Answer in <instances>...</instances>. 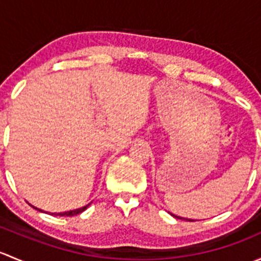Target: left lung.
<instances>
[{
	"label": "left lung",
	"mask_w": 261,
	"mask_h": 261,
	"mask_svg": "<svg viewBox=\"0 0 261 261\" xmlns=\"http://www.w3.org/2000/svg\"><path fill=\"white\" fill-rule=\"evenodd\" d=\"M178 218H181V217H178Z\"/></svg>",
	"instance_id": "left-lung-1"
}]
</instances>
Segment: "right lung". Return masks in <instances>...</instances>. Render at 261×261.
Masks as SVG:
<instances>
[{"mask_svg":"<svg viewBox=\"0 0 261 261\" xmlns=\"http://www.w3.org/2000/svg\"><path fill=\"white\" fill-rule=\"evenodd\" d=\"M91 203L86 204L84 207H81V208H77V210H73V211H68V212H60V213H51V215H55V216H75V215H80V213H82L84 211V210L88 208V206ZM41 211V210H40Z\"/></svg>","mask_w":261,"mask_h":261,"instance_id":"obj_1","label":"right lung"}]
</instances>
